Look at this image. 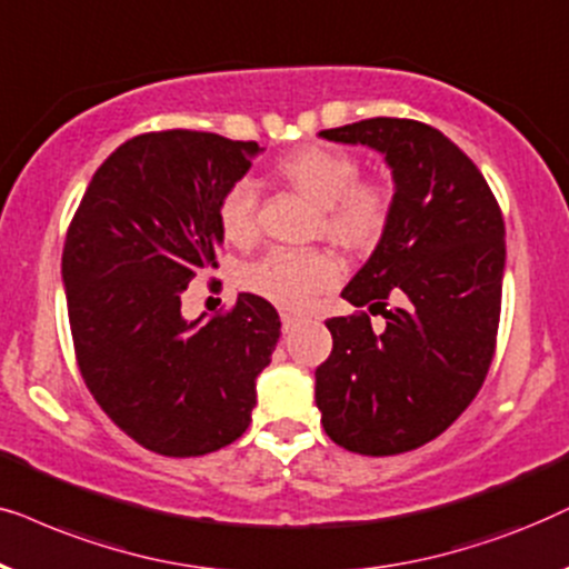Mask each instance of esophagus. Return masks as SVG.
Returning a JSON list of instances; mask_svg holds the SVG:
<instances>
[{
  "label": "esophagus",
  "instance_id": "obj_1",
  "mask_svg": "<svg viewBox=\"0 0 569 569\" xmlns=\"http://www.w3.org/2000/svg\"><path fill=\"white\" fill-rule=\"evenodd\" d=\"M301 320H305V317L297 315V312H280V322H283V332H293V330H297Z\"/></svg>",
  "mask_w": 569,
  "mask_h": 569
}]
</instances>
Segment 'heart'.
I'll return each mask as SVG.
<instances>
[{"instance_id":"b5f03b06","label":"heart","mask_w":569,"mask_h":569,"mask_svg":"<svg viewBox=\"0 0 569 569\" xmlns=\"http://www.w3.org/2000/svg\"><path fill=\"white\" fill-rule=\"evenodd\" d=\"M278 173L317 206V226L346 247H369L382 237L390 218V192L377 181H356L353 156L309 146L278 163ZM218 221L229 241L244 244L257 231V192L252 181H237L218 202ZM340 264L328 249H270L249 264L241 283L270 305L301 309L315 293L330 289Z\"/></svg>"}]
</instances>
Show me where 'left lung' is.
<instances>
[{
  "label": "left lung",
  "mask_w": 569,
  "mask_h": 569,
  "mask_svg": "<svg viewBox=\"0 0 569 569\" xmlns=\"http://www.w3.org/2000/svg\"><path fill=\"white\" fill-rule=\"evenodd\" d=\"M320 138L382 153L396 192L372 257L340 293L382 315L385 330L375 332L367 312L325 322L332 351L315 372V400L340 448L398 456L442 435L489 372L502 210L471 158L421 121L377 117Z\"/></svg>",
  "instance_id": "obj_1"
}]
</instances>
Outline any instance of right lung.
I'll return each instance as SVG.
<instances>
[{
	"label": "right lung",
	"instance_id": "add662e5",
	"mask_svg": "<svg viewBox=\"0 0 569 569\" xmlns=\"http://www.w3.org/2000/svg\"><path fill=\"white\" fill-rule=\"evenodd\" d=\"M260 150L213 132L138 134L93 173L67 231L62 283L82 380L158 456L221 450L252 421L254 380L280 338L276 307L239 293L231 312L189 322L181 293L218 268V202Z\"/></svg>",
	"mask_w": 569,
	"mask_h": 569
}]
</instances>
